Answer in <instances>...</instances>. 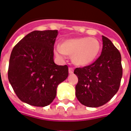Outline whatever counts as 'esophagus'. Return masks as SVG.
<instances>
[{
	"instance_id": "1",
	"label": "esophagus",
	"mask_w": 131,
	"mask_h": 131,
	"mask_svg": "<svg viewBox=\"0 0 131 131\" xmlns=\"http://www.w3.org/2000/svg\"><path fill=\"white\" fill-rule=\"evenodd\" d=\"M68 71H69L70 74H72V73H73V71H74V70H73V68H69Z\"/></svg>"
}]
</instances>
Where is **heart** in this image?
Returning a JSON list of instances; mask_svg holds the SVG:
<instances>
[{"mask_svg":"<svg viewBox=\"0 0 131 131\" xmlns=\"http://www.w3.org/2000/svg\"><path fill=\"white\" fill-rule=\"evenodd\" d=\"M101 43L94 38L80 37L64 40L57 48L58 53L71 56L72 61L78 66L92 63L101 51Z\"/></svg>","mask_w":131,"mask_h":131,"instance_id":"heart-1","label":"heart"}]
</instances>
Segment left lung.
Returning a JSON list of instances; mask_svg holds the SVG:
<instances>
[{"instance_id": "8db88e82", "label": "left lung", "mask_w": 131, "mask_h": 131, "mask_svg": "<svg viewBox=\"0 0 131 131\" xmlns=\"http://www.w3.org/2000/svg\"><path fill=\"white\" fill-rule=\"evenodd\" d=\"M101 56L92 64L77 68L75 95L81 103L98 107L107 103L117 93L122 77V56L111 41L102 36Z\"/></svg>"}]
</instances>
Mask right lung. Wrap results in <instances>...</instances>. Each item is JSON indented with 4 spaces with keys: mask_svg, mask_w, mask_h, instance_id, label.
Here are the masks:
<instances>
[{
    "mask_svg": "<svg viewBox=\"0 0 131 131\" xmlns=\"http://www.w3.org/2000/svg\"><path fill=\"white\" fill-rule=\"evenodd\" d=\"M57 30H34L14 47L8 80L17 97L30 105L45 107L56 96V89L68 76V67L54 61Z\"/></svg>",
    "mask_w": 131,
    "mask_h": 131,
    "instance_id": "add662e5",
    "label": "right lung"
}]
</instances>
